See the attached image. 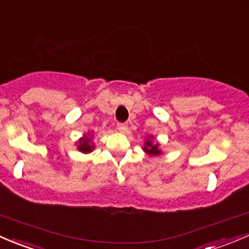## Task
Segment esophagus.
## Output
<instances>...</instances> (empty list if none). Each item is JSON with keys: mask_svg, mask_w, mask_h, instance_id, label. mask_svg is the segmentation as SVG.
Instances as JSON below:
<instances>
[{"mask_svg": "<svg viewBox=\"0 0 249 249\" xmlns=\"http://www.w3.org/2000/svg\"><path fill=\"white\" fill-rule=\"evenodd\" d=\"M127 128H128L127 124H117V129H119L120 132L124 133L125 130H127Z\"/></svg>", "mask_w": 249, "mask_h": 249, "instance_id": "esophagus-1", "label": "esophagus"}]
</instances>
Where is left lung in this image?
I'll list each match as a JSON object with an SVG mask.
<instances>
[{
  "label": "left lung",
  "mask_w": 249,
  "mask_h": 249,
  "mask_svg": "<svg viewBox=\"0 0 249 249\" xmlns=\"http://www.w3.org/2000/svg\"><path fill=\"white\" fill-rule=\"evenodd\" d=\"M152 139L153 137H151V135H148L147 137V140H146L145 142H143V148L142 150L145 151L147 155L150 156H158V155H162V151L158 148V146H160V143H153L152 142Z\"/></svg>",
  "instance_id": "obj_1"
}]
</instances>
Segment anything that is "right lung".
I'll return each mask as SVG.
<instances>
[{
	"label": "right lung",
	"mask_w": 249,
	"mask_h": 249,
	"mask_svg": "<svg viewBox=\"0 0 249 249\" xmlns=\"http://www.w3.org/2000/svg\"><path fill=\"white\" fill-rule=\"evenodd\" d=\"M91 140H92L91 137H89V134L84 135L81 139H79L76 148H78V150L83 153L92 152V150L94 148V143H91Z\"/></svg>",
	"instance_id": "add662e5"
}]
</instances>
